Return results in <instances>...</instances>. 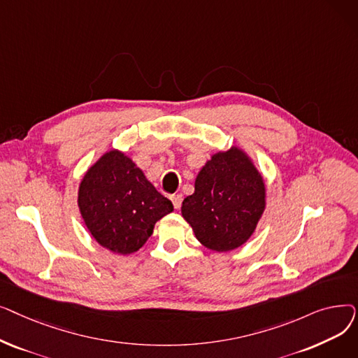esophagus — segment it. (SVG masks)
<instances>
[{
  "label": "esophagus",
  "instance_id": "obj_1",
  "mask_svg": "<svg viewBox=\"0 0 358 358\" xmlns=\"http://www.w3.org/2000/svg\"><path fill=\"white\" fill-rule=\"evenodd\" d=\"M171 201H173L176 209H180L181 201H182V196L181 194H174V196H171Z\"/></svg>",
  "mask_w": 358,
  "mask_h": 358
}]
</instances>
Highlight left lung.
<instances>
[{
  "instance_id": "8db88e82",
  "label": "left lung",
  "mask_w": 358,
  "mask_h": 358,
  "mask_svg": "<svg viewBox=\"0 0 358 358\" xmlns=\"http://www.w3.org/2000/svg\"><path fill=\"white\" fill-rule=\"evenodd\" d=\"M267 189L252 158L239 146L217 150L182 200L181 215L197 241L216 252L234 251L257 229L266 210Z\"/></svg>"
}]
</instances>
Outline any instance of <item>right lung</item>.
Listing matches in <instances>:
<instances>
[{
    "instance_id": "right-lung-1",
    "label": "right lung",
    "mask_w": 358,
    "mask_h": 358,
    "mask_svg": "<svg viewBox=\"0 0 358 358\" xmlns=\"http://www.w3.org/2000/svg\"><path fill=\"white\" fill-rule=\"evenodd\" d=\"M78 208L91 236L117 255L139 251L155 223L174 210L119 149L107 150L87 169L78 187Z\"/></svg>"
}]
</instances>
